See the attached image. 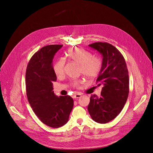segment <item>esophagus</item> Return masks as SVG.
I'll list each match as a JSON object with an SVG mask.
<instances>
[{"label": "esophagus", "mask_w": 153, "mask_h": 153, "mask_svg": "<svg viewBox=\"0 0 153 153\" xmlns=\"http://www.w3.org/2000/svg\"><path fill=\"white\" fill-rule=\"evenodd\" d=\"M81 94H74V96H73V97L74 98V99H78V98H80V97H81Z\"/></svg>", "instance_id": "obj_1"}]
</instances>
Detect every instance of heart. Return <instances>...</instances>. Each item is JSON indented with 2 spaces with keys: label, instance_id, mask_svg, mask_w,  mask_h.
<instances>
[{
  "label": "heart",
  "instance_id": "heart-1",
  "mask_svg": "<svg viewBox=\"0 0 153 153\" xmlns=\"http://www.w3.org/2000/svg\"><path fill=\"white\" fill-rule=\"evenodd\" d=\"M67 57L80 65V71L87 79L96 78L100 73L103 67V60L100 56H94L93 54L82 48L70 49L66 53ZM65 60L59 59L53 65V71L57 77L64 74ZM82 83L81 80H74L72 85L78 87Z\"/></svg>",
  "mask_w": 153,
  "mask_h": 153
}]
</instances>
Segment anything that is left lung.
Segmentation results:
<instances>
[{
  "label": "left lung",
  "instance_id": "8db88e82",
  "mask_svg": "<svg viewBox=\"0 0 153 153\" xmlns=\"http://www.w3.org/2000/svg\"><path fill=\"white\" fill-rule=\"evenodd\" d=\"M89 47L102 56L103 67L96 82L103 87L100 97L91 95L88 110L93 120L106 123L119 114L127 100L128 71L123 56L110 43L95 42Z\"/></svg>",
  "mask_w": 153,
  "mask_h": 153
}]
</instances>
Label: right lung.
Wrapping results in <instances>:
<instances>
[{
	"label": "right lung",
	"mask_w": 153,
	"mask_h": 153,
	"mask_svg": "<svg viewBox=\"0 0 153 153\" xmlns=\"http://www.w3.org/2000/svg\"><path fill=\"white\" fill-rule=\"evenodd\" d=\"M62 45L42 48L31 58L27 65L25 79L28 100L34 113L42 122L54 128L68 121L74 100L70 96H57L53 83L57 80L53 59Z\"/></svg>",
	"instance_id": "add662e5"
}]
</instances>
